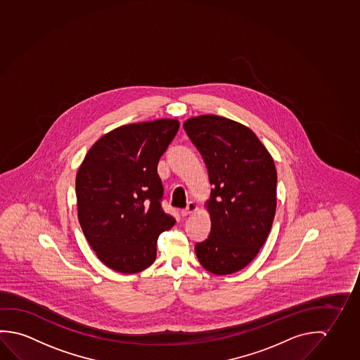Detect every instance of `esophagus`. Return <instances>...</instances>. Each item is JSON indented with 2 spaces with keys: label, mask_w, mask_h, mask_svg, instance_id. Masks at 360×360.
<instances>
[{
  "label": "esophagus",
  "mask_w": 360,
  "mask_h": 360,
  "mask_svg": "<svg viewBox=\"0 0 360 360\" xmlns=\"http://www.w3.org/2000/svg\"><path fill=\"white\" fill-rule=\"evenodd\" d=\"M196 209H198V205L195 204L194 201H190L188 206L181 210V215H183V217L190 215V214H193V212H196Z\"/></svg>",
  "instance_id": "1"
}]
</instances>
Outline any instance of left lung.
Wrapping results in <instances>:
<instances>
[{
  "instance_id": "left-lung-1",
  "label": "left lung",
  "mask_w": 360,
  "mask_h": 360,
  "mask_svg": "<svg viewBox=\"0 0 360 360\" xmlns=\"http://www.w3.org/2000/svg\"><path fill=\"white\" fill-rule=\"evenodd\" d=\"M184 130L214 186L207 201L212 230L195 244L196 257L212 274H233L257 257L274 221V160L250 129L226 117H193Z\"/></svg>"
}]
</instances>
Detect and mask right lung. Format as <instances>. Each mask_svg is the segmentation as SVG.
<instances>
[{
  "label": "right lung",
  "mask_w": 360,
  "mask_h": 360,
  "mask_svg": "<svg viewBox=\"0 0 360 360\" xmlns=\"http://www.w3.org/2000/svg\"><path fill=\"white\" fill-rule=\"evenodd\" d=\"M177 130L172 119L117 127L94 143L76 175L84 235L97 257L122 274L154 263L159 235L176 221L161 206L158 164Z\"/></svg>",
  "instance_id": "1"
}]
</instances>
